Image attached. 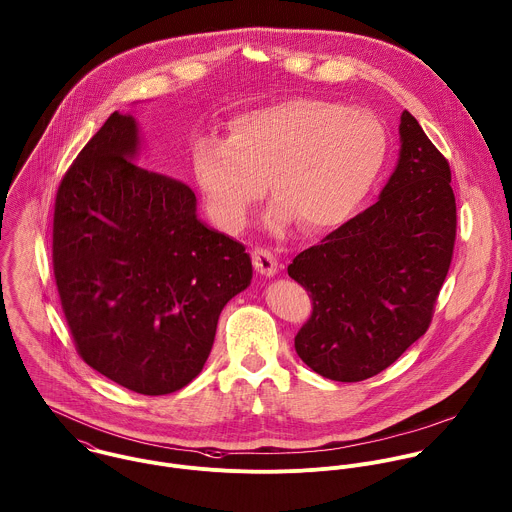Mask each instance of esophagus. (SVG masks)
<instances>
[{
    "label": "esophagus",
    "mask_w": 512,
    "mask_h": 512,
    "mask_svg": "<svg viewBox=\"0 0 512 512\" xmlns=\"http://www.w3.org/2000/svg\"><path fill=\"white\" fill-rule=\"evenodd\" d=\"M253 265L257 269V273H261L263 277H275L277 275V257L269 251V249H255L253 251Z\"/></svg>",
    "instance_id": "34e87169"
}]
</instances>
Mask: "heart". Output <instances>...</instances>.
Segmentation results:
<instances>
[{"label": "heart", "mask_w": 512, "mask_h": 512, "mask_svg": "<svg viewBox=\"0 0 512 512\" xmlns=\"http://www.w3.org/2000/svg\"><path fill=\"white\" fill-rule=\"evenodd\" d=\"M386 148V130L370 112L289 99L237 114L227 138H200L192 166L205 204L225 229L247 223L269 182L275 225L297 221L305 233H322L366 198Z\"/></svg>", "instance_id": "1"}]
</instances>
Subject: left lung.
<instances>
[{"mask_svg":"<svg viewBox=\"0 0 512 512\" xmlns=\"http://www.w3.org/2000/svg\"><path fill=\"white\" fill-rule=\"evenodd\" d=\"M455 227L449 164L404 110L398 164L378 202L287 269L312 295V314L295 336L308 368L362 382L392 366L431 322Z\"/></svg>","mask_w":512,"mask_h":512,"instance_id":"1","label":"left lung"}]
</instances>
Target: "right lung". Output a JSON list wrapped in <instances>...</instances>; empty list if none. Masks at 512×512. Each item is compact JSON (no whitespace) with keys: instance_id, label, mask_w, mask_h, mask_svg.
<instances>
[{"instance_id":"obj_1","label":"right lung","mask_w":512,"mask_h":512,"mask_svg":"<svg viewBox=\"0 0 512 512\" xmlns=\"http://www.w3.org/2000/svg\"><path fill=\"white\" fill-rule=\"evenodd\" d=\"M142 150L136 118L118 110L81 150L55 200L53 269L81 358L126 390L164 396L202 372L253 267L198 217L186 184L140 168Z\"/></svg>"}]
</instances>
